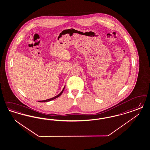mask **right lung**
I'll return each mask as SVG.
<instances>
[{
    "instance_id": "right-lung-1",
    "label": "right lung",
    "mask_w": 150,
    "mask_h": 150,
    "mask_svg": "<svg viewBox=\"0 0 150 150\" xmlns=\"http://www.w3.org/2000/svg\"><path fill=\"white\" fill-rule=\"evenodd\" d=\"M64 88H63V90H62V91L58 95H57V96H56V97H53V98H51V99H47V100H41V101H39V102H49V101H51V100H52L53 99H55L56 98H58V97H59L62 94V93H63V91H64Z\"/></svg>"
}]
</instances>
